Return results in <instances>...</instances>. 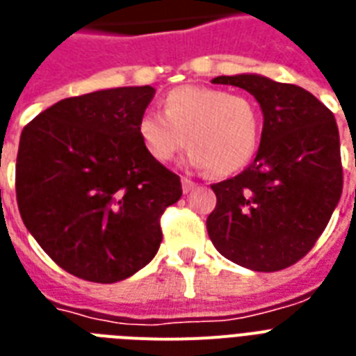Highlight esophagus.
I'll return each mask as SVG.
<instances>
[{"label":"esophagus","mask_w":356,"mask_h":356,"mask_svg":"<svg viewBox=\"0 0 356 356\" xmlns=\"http://www.w3.org/2000/svg\"><path fill=\"white\" fill-rule=\"evenodd\" d=\"M195 187H196V181H193L189 176H181V189H184V193L193 191Z\"/></svg>","instance_id":"1"}]
</instances>
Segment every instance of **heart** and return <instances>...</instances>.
Listing matches in <instances>:
<instances>
[{
  "label": "heart",
  "mask_w": 356,
  "mask_h": 356,
  "mask_svg": "<svg viewBox=\"0 0 356 356\" xmlns=\"http://www.w3.org/2000/svg\"><path fill=\"white\" fill-rule=\"evenodd\" d=\"M263 130V113L254 99L220 88L181 86L165 97L163 113L145 112L138 134L154 160L170 161L184 147L189 161L227 176L252 161Z\"/></svg>",
  "instance_id": "b5f03b06"
}]
</instances>
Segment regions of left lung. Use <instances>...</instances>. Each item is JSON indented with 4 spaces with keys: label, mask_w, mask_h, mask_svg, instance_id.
<instances>
[{
    "label": "left lung",
    "mask_w": 356,
    "mask_h": 356,
    "mask_svg": "<svg viewBox=\"0 0 356 356\" xmlns=\"http://www.w3.org/2000/svg\"><path fill=\"white\" fill-rule=\"evenodd\" d=\"M250 92L263 110L261 147L241 175L213 184L207 233L226 259L277 272L305 257L325 229L343 175L334 115L312 93L261 75L217 76Z\"/></svg>",
    "instance_id": "left-lung-1"
}]
</instances>
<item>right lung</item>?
<instances>
[{
    "instance_id": "obj_1",
    "label": "right lung",
    "mask_w": 356,
    "mask_h": 356,
    "mask_svg": "<svg viewBox=\"0 0 356 356\" xmlns=\"http://www.w3.org/2000/svg\"><path fill=\"white\" fill-rule=\"evenodd\" d=\"M154 88L67 97L25 124L16 200L25 227L65 272L115 283L149 264L181 181L145 150L138 123Z\"/></svg>"
}]
</instances>
